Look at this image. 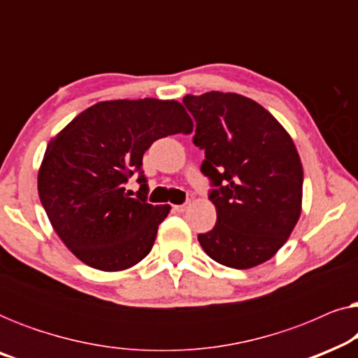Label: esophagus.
<instances>
[{
    "label": "esophagus",
    "instance_id": "obj_1",
    "mask_svg": "<svg viewBox=\"0 0 358 358\" xmlns=\"http://www.w3.org/2000/svg\"><path fill=\"white\" fill-rule=\"evenodd\" d=\"M190 207V202H184L182 205H176V210H178V212H180V213H184L185 210H187Z\"/></svg>",
    "mask_w": 358,
    "mask_h": 358
}]
</instances>
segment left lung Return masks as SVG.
I'll return each mask as SVG.
<instances>
[{
    "mask_svg": "<svg viewBox=\"0 0 358 358\" xmlns=\"http://www.w3.org/2000/svg\"><path fill=\"white\" fill-rule=\"evenodd\" d=\"M194 145L205 151L217 223L199 243L213 261L251 268L287 243L301 213L303 166L295 143L271 112L234 92L187 94Z\"/></svg>",
    "mask_w": 358,
    "mask_h": 358,
    "instance_id": "left-lung-1",
    "label": "left lung"
}]
</instances>
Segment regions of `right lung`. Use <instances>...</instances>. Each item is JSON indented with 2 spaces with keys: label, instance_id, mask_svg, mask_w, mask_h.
Segmentation results:
<instances>
[{
  "label": "right lung",
  "instance_id": "obj_1",
  "mask_svg": "<svg viewBox=\"0 0 358 358\" xmlns=\"http://www.w3.org/2000/svg\"><path fill=\"white\" fill-rule=\"evenodd\" d=\"M178 101L119 99L91 106L50 143L38 171V197L53 229L86 266L117 272L153 248L169 205L146 202L145 151L168 135L190 134ZM136 175V198L124 184Z\"/></svg>",
  "mask_w": 358,
  "mask_h": 358
}]
</instances>
